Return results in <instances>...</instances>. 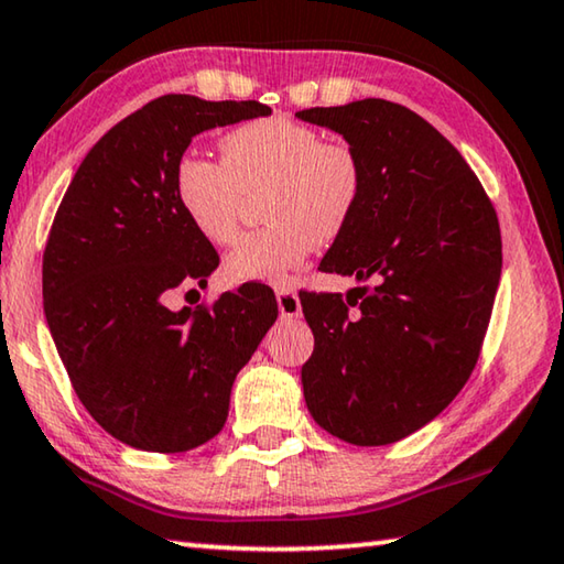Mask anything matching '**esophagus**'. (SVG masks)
Listing matches in <instances>:
<instances>
[{"instance_id": "esophagus-1", "label": "esophagus", "mask_w": 564, "mask_h": 564, "mask_svg": "<svg viewBox=\"0 0 564 564\" xmlns=\"http://www.w3.org/2000/svg\"><path fill=\"white\" fill-rule=\"evenodd\" d=\"M276 307H280L282 319H297L302 315V304H300L297 292L290 288L276 290Z\"/></svg>"}]
</instances>
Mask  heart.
I'll return each mask as SVG.
<instances>
[{
	"mask_svg": "<svg viewBox=\"0 0 564 564\" xmlns=\"http://www.w3.org/2000/svg\"><path fill=\"white\" fill-rule=\"evenodd\" d=\"M221 162L184 154L174 195L202 237L225 245L237 232L245 192L270 187V227L247 232L229 249L225 272L237 282H284L315 247L345 232L365 192L359 154L325 142L315 127L274 115L239 124L221 137Z\"/></svg>",
	"mask_w": 564,
	"mask_h": 564,
	"instance_id": "1",
	"label": "heart"
}]
</instances>
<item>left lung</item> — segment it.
I'll use <instances>...</instances> for the list:
<instances>
[{"label":"left lung","instance_id":"8db88e82","mask_svg":"<svg viewBox=\"0 0 564 564\" xmlns=\"http://www.w3.org/2000/svg\"><path fill=\"white\" fill-rule=\"evenodd\" d=\"M297 117L362 160V199L319 270L369 282L345 297L300 292L315 335L304 402L329 435L390 445L473 375L502 274L500 225L463 154L412 109L357 99Z\"/></svg>","mask_w":564,"mask_h":564}]
</instances>
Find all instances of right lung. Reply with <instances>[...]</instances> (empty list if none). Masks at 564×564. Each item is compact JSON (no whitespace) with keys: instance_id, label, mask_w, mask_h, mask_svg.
<instances>
[{"instance_id":"right-lung-1","label":"right lung","mask_w":564,"mask_h":564,"mask_svg":"<svg viewBox=\"0 0 564 564\" xmlns=\"http://www.w3.org/2000/svg\"><path fill=\"white\" fill-rule=\"evenodd\" d=\"M260 101L164 95L91 147L44 247V317L74 392L109 435L187 452L225 427L235 377L276 319L274 292L242 284L212 307L170 310L207 288L219 257L184 215L174 170L192 137L267 117Z\"/></svg>"}]
</instances>
